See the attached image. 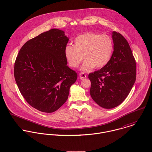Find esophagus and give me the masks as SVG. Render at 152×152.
<instances>
[{
  "mask_svg": "<svg viewBox=\"0 0 152 152\" xmlns=\"http://www.w3.org/2000/svg\"><path fill=\"white\" fill-rule=\"evenodd\" d=\"M79 76H80V77L81 79L86 78L87 77V75H86V74H84V73H83V72H81V73H80Z\"/></svg>",
  "mask_w": 152,
  "mask_h": 152,
  "instance_id": "esophagus-1",
  "label": "esophagus"
}]
</instances>
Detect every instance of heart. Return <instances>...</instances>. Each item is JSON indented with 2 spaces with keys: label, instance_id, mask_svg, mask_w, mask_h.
Here are the masks:
<instances>
[{
  "label": "heart",
  "instance_id": "obj_1",
  "mask_svg": "<svg viewBox=\"0 0 152 152\" xmlns=\"http://www.w3.org/2000/svg\"><path fill=\"white\" fill-rule=\"evenodd\" d=\"M113 42L107 34L88 33L77 37L74 45H66L64 50L65 58L72 68H77L84 58L81 69L88 71L101 68L110 60L113 52Z\"/></svg>",
  "mask_w": 152,
  "mask_h": 152
}]
</instances>
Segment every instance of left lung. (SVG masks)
<instances>
[{"mask_svg": "<svg viewBox=\"0 0 152 152\" xmlns=\"http://www.w3.org/2000/svg\"><path fill=\"white\" fill-rule=\"evenodd\" d=\"M113 52L108 63L88 75L90 95L100 107L113 108L126 98L136 81V63L131 48L119 33H112Z\"/></svg>", "mask_w": 152, "mask_h": 152, "instance_id": "8db88e82", "label": "left lung"}]
</instances>
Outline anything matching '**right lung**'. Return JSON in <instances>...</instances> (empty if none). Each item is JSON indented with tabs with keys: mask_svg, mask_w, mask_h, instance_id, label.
I'll return each instance as SVG.
<instances>
[{
	"mask_svg": "<svg viewBox=\"0 0 152 152\" xmlns=\"http://www.w3.org/2000/svg\"><path fill=\"white\" fill-rule=\"evenodd\" d=\"M69 39L52 28L22 46L16 57L15 78L22 96L34 108L51 113L68 99L77 72L69 68L64 55Z\"/></svg>",
	"mask_w": 152,
	"mask_h": 152,
	"instance_id": "add662e5",
	"label": "right lung"
}]
</instances>
